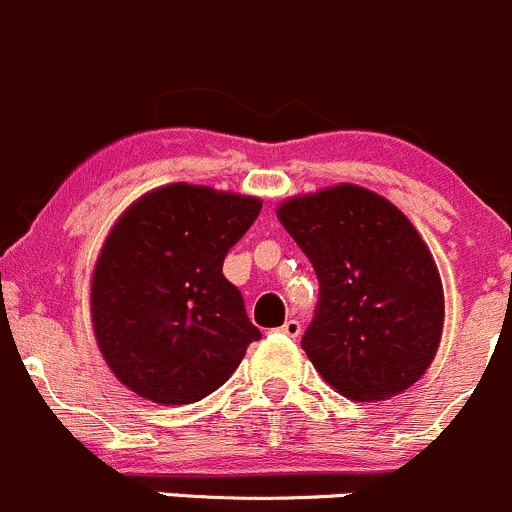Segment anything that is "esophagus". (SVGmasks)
<instances>
[{
	"label": "esophagus",
	"mask_w": 512,
	"mask_h": 512,
	"mask_svg": "<svg viewBox=\"0 0 512 512\" xmlns=\"http://www.w3.org/2000/svg\"><path fill=\"white\" fill-rule=\"evenodd\" d=\"M280 332H282V334H287V337L297 339V337H299V332H302V324H299L297 319H287V322L282 324Z\"/></svg>",
	"instance_id": "1"
}]
</instances>
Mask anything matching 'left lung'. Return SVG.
Listing matches in <instances>:
<instances>
[{"label": "left lung", "mask_w": 512, "mask_h": 512, "mask_svg": "<svg viewBox=\"0 0 512 512\" xmlns=\"http://www.w3.org/2000/svg\"><path fill=\"white\" fill-rule=\"evenodd\" d=\"M277 218L319 280L302 337L314 369L354 401H384L414 386L441 342L443 285L409 218L352 183L289 198Z\"/></svg>", "instance_id": "8db88e82"}]
</instances>
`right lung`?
<instances>
[{
  "label": "right lung",
  "mask_w": 512,
  "mask_h": 512,
  "mask_svg": "<svg viewBox=\"0 0 512 512\" xmlns=\"http://www.w3.org/2000/svg\"><path fill=\"white\" fill-rule=\"evenodd\" d=\"M260 208L250 195L173 183L118 218L91 277V319L123 386L183 406L230 379L262 334L223 262Z\"/></svg>",
  "instance_id": "obj_1"
}]
</instances>
